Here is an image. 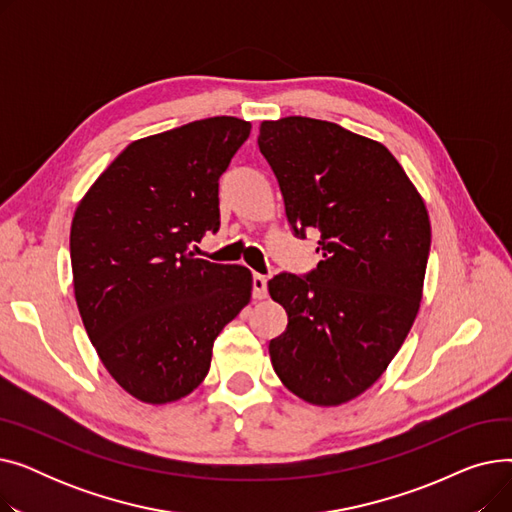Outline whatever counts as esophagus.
<instances>
[{"label":"esophagus","instance_id":"34e87169","mask_svg":"<svg viewBox=\"0 0 512 512\" xmlns=\"http://www.w3.org/2000/svg\"><path fill=\"white\" fill-rule=\"evenodd\" d=\"M253 297L255 299L267 297V278L263 274H253Z\"/></svg>","mask_w":512,"mask_h":512}]
</instances>
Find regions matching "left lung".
Returning a JSON list of instances; mask_svg holds the SVG:
<instances>
[{
    "instance_id": "1",
    "label": "left lung",
    "mask_w": 512,
    "mask_h": 512,
    "mask_svg": "<svg viewBox=\"0 0 512 512\" xmlns=\"http://www.w3.org/2000/svg\"><path fill=\"white\" fill-rule=\"evenodd\" d=\"M292 232L317 230L321 261L305 276L267 282L288 313L270 342L284 386L319 407L365 392L405 342L421 303L432 245L427 209L396 157L334 122H263Z\"/></svg>"
}]
</instances>
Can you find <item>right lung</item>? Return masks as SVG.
<instances>
[{
    "label": "right lung",
    "mask_w": 512,
    "mask_h": 512,
    "mask_svg": "<svg viewBox=\"0 0 512 512\" xmlns=\"http://www.w3.org/2000/svg\"><path fill=\"white\" fill-rule=\"evenodd\" d=\"M249 132V122L218 116L134 141L76 207L80 317L105 369L143 402L191 394L215 338L251 299L247 267L191 253L220 230V176Z\"/></svg>",
    "instance_id": "1"
}]
</instances>
